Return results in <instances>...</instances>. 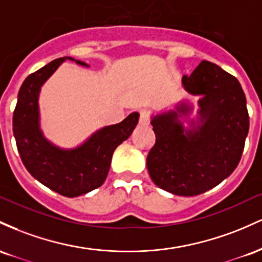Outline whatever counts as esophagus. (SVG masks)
Masks as SVG:
<instances>
[{"label":"esophagus","mask_w":262,"mask_h":262,"mask_svg":"<svg viewBox=\"0 0 262 262\" xmlns=\"http://www.w3.org/2000/svg\"><path fill=\"white\" fill-rule=\"evenodd\" d=\"M139 125L142 126V127H146V126L149 125V114L147 111H141Z\"/></svg>","instance_id":"1"}]
</instances>
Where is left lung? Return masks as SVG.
I'll return each instance as SVG.
<instances>
[{"label":"left lung","mask_w":262,"mask_h":262,"mask_svg":"<svg viewBox=\"0 0 262 262\" xmlns=\"http://www.w3.org/2000/svg\"><path fill=\"white\" fill-rule=\"evenodd\" d=\"M182 84L188 94L201 96L196 120H189L193 106L187 101L152 116L156 143L147 156V169L157 187L192 196L218 186L236 168L249 114L242 85L216 64L203 60Z\"/></svg>","instance_id":"obj_1"}]
</instances>
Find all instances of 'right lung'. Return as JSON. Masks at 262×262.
<instances>
[{
	"instance_id": "add662e5",
	"label": "right lung",
	"mask_w": 262,
	"mask_h": 262,
	"mask_svg": "<svg viewBox=\"0 0 262 262\" xmlns=\"http://www.w3.org/2000/svg\"><path fill=\"white\" fill-rule=\"evenodd\" d=\"M67 59L89 67L85 61L64 57L28 75L18 92L13 113V135L20 160L28 172L49 189L74 198L104 183L114 151L131 136L140 114L132 113L120 123L100 128L74 148H60L47 140L40 130V88Z\"/></svg>"
}]
</instances>
